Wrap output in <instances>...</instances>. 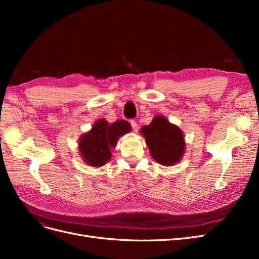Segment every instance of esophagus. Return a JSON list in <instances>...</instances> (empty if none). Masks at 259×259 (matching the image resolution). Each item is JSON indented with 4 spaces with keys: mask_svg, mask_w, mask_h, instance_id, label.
I'll return each instance as SVG.
<instances>
[{
    "mask_svg": "<svg viewBox=\"0 0 259 259\" xmlns=\"http://www.w3.org/2000/svg\"><path fill=\"white\" fill-rule=\"evenodd\" d=\"M131 125H132V127H133V130H134V132H137V131L139 130V126H138V124H137V122H136L135 120H131Z\"/></svg>",
    "mask_w": 259,
    "mask_h": 259,
    "instance_id": "obj_1",
    "label": "esophagus"
}]
</instances>
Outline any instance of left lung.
Here are the masks:
<instances>
[{"label":"left lung","instance_id":"1","mask_svg":"<svg viewBox=\"0 0 259 259\" xmlns=\"http://www.w3.org/2000/svg\"><path fill=\"white\" fill-rule=\"evenodd\" d=\"M140 132L146 138V144L152 158L162 165L170 166L177 163L185 151L183 132L170 124L165 117L156 115L152 122Z\"/></svg>","mask_w":259,"mask_h":259}]
</instances>
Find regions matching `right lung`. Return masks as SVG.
Masks as SVG:
<instances>
[{
    "label": "right lung",
    "instance_id": "right-lung-1",
    "mask_svg": "<svg viewBox=\"0 0 259 259\" xmlns=\"http://www.w3.org/2000/svg\"><path fill=\"white\" fill-rule=\"evenodd\" d=\"M131 132V125L124 120L109 124L106 120L97 121L92 130L82 135L79 142L83 160L91 166H103L111 156V149L120 136Z\"/></svg>",
    "mask_w": 259,
    "mask_h": 259
}]
</instances>
